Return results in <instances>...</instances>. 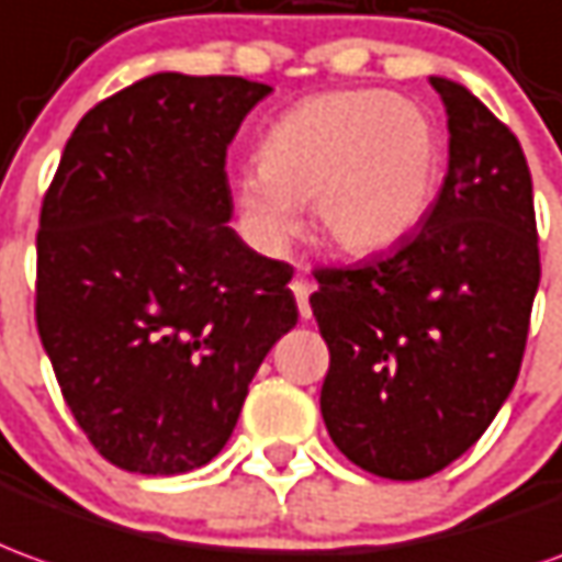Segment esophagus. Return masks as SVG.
I'll return each instance as SVG.
<instances>
[{
    "label": "esophagus",
    "instance_id": "esophagus-1",
    "mask_svg": "<svg viewBox=\"0 0 562 562\" xmlns=\"http://www.w3.org/2000/svg\"><path fill=\"white\" fill-rule=\"evenodd\" d=\"M310 292H313L310 280H304V277L292 280V294H294V301H297V313H301V319H310V316H313V310H310Z\"/></svg>",
    "mask_w": 562,
    "mask_h": 562
}]
</instances>
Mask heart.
Instances as JSON below:
<instances>
[{"instance_id":"heart-1","label":"heart","mask_w":562,"mask_h":562,"mask_svg":"<svg viewBox=\"0 0 562 562\" xmlns=\"http://www.w3.org/2000/svg\"><path fill=\"white\" fill-rule=\"evenodd\" d=\"M441 170L445 139L423 105L380 88L328 90L270 121L258 167L234 179V200L258 252H289L301 206L313 203L322 240L364 258L417 234Z\"/></svg>"}]
</instances>
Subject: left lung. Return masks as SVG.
<instances>
[{
    "label": "left lung",
    "mask_w": 562,
    "mask_h": 562,
    "mask_svg": "<svg viewBox=\"0 0 562 562\" xmlns=\"http://www.w3.org/2000/svg\"><path fill=\"white\" fill-rule=\"evenodd\" d=\"M447 176L386 258L316 270L310 307L331 352L319 407L337 450L390 481L447 469L512 395L539 289L524 148L472 90L431 76Z\"/></svg>",
    "instance_id": "1"
}]
</instances>
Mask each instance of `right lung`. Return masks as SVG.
I'll list each match as a JSON object with an SVG mask.
<instances>
[{
    "instance_id": "obj_1",
    "label": "right lung",
    "mask_w": 562,
    "mask_h": 562,
    "mask_svg": "<svg viewBox=\"0 0 562 562\" xmlns=\"http://www.w3.org/2000/svg\"><path fill=\"white\" fill-rule=\"evenodd\" d=\"M268 85L155 72L78 121L38 222L35 322L112 465L182 474L227 445L297 322L292 268L227 225V145Z\"/></svg>"
}]
</instances>
